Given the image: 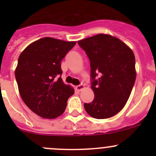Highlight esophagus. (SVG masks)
<instances>
[{
    "label": "esophagus",
    "mask_w": 156,
    "mask_h": 156,
    "mask_svg": "<svg viewBox=\"0 0 156 156\" xmlns=\"http://www.w3.org/2000/svg\"><path fill=\"white\" fill-rule=\"evenodd\" d=\"M84 87V84H79V85H78L75 87V89H76L78 91H81Z\"/></svg>",
    "instance_id": "1"
}]
</instances>
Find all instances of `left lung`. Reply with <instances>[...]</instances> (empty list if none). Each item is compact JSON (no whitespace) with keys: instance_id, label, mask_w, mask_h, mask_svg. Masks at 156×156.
<instances>
[{"instance_id":"left-lung-1","label":"left lung","mask_w":156,"mask_h":156,"mask_svg":"<svg viewBox=\"0 0 156 156\" xmlns=\"http://www.w3.org/2000/svg\"><path fill=\"white\" fill-rule=\"evenodd\" d=\"M90 62L91 88L94 99L84 103L94 119H108L126 104L135 80V57L132 50L119 38L99 34L78 41Z\"/></svg>"}]
</instances>
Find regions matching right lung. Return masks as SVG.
Listing matches in <instances>:
<instances>
[{"instance_id":"add662e5","label":"right lung","mask_w":156,"mask_h":156,"mask_svg":"<svg viewBox=\"0 0 156 156\" xmlns=\"http://www.w3.org/2000/svg\"><path fill=\"white\" fill-rule=\"evenodd\" d=\"M75 44L43 37L29 44L19 56L15 76L20 96L41 117H59L74 94L73 88L64 84L61 78V61Z\"/></svg>"}]
</instances>
